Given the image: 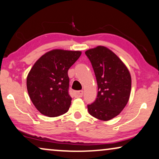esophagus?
I'll use <instances>...</instances> for the list:
<instances>
[{"label": "esophagus", "instance_id": "1", "mask_svg": "<svg viewBox=\"0 0 159 159\" xmlns=\"http://www.w3.org/2000/svg\"><path fill=\"white\" fill-rule=\"evenodd\" d=\"M84 92L81 90V91H76L75 92V96L76 98H81L83 96Z\"/></svg>", "mask_w": 159, "mask_h": 159}]
</instances>
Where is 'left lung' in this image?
Masks as SVG:
<instances>
[{
  "mask_svg": "<svg viewBox=\"0 0 159 159\" xmlns=\"http://www.w3.org/2000/svg\"><path fill=\"white\" fill-rule=\"evenodd\" d=\"M91 62L98 83L96 100L88 104V111L100 120L117 116L129 100L131 78L128 68L120 58L103 46L85 52Z\"/></svg>",
  "mask_w": 159,
  "mask_h": 159,
  "instance_id": "1",
  "label": "left lung"
}]
</instances>
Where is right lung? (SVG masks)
<instances>
[{
  "label": "right lung",
  "instance_id": "right-lung-1",
  "mask_svg": "<svg viewBox=\"0 0 159 159\" xmlns=\"http://www.w3.org/2000/svg\"><path fill=\"white\" fill-rule=\"evenodd\" d=\"M81 54V51L56 49L35 62L26 84L29 97L40 113L54 117L68 111L72 98L67 72Z\"/></svg>",
  "mask_w": 159,
  "mask_h": 159
}]
</instances>
